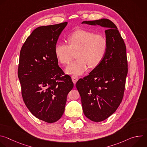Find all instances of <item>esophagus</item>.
Returning <instances> with one entry per match:
<instances>
[{"instance_id":"esophagus-1","label":"esophagus","mask_w":147,"mask_h":147,"mask_svg":"<svg viewBox=\"0 0 147 147\" xmlns=\"http://www.w3.org/2000/svg\"><path fill=\"white\" fill-rule=\"evenodd\" d=\"M71 78H72V81H73L74 84H76L77 82V81H78V77L76 76H72Z\"/></svg>"}]
</instances>
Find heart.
Returning a JSON list of instances; mask_svg holds the SVG:
<instances>
[{
	"mask_svg": "<svg viewBox=\"0 0 147 147\" xmlns=\"http://www.w3.org/2000/svg\"><path fill=\"white\" fill-rule=\"evenodd\" d=\"M69 44L61 42L55 49V55L62 64H69L76 52V60L66 69L69 74L81 75L90 67L97 66L103 59L107 49L104 36L84 30H77L69 36Z\"/></svg>",
	"mask_w": 147,
	"mask_h": 147,
	"instance_id": "b5f03b06",
	"label": "heart"
}]
</instances>
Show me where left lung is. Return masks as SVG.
<instances>
[{
  "instance_id": "1",
  "label": "left lung",
  "mask_w": 147,
  "mask_h": 147,
  "mask_svg": "<svg viewBox=\"0 0 147 147\" xmlns=\"http://www.w3.org/2000/svg\"><path fill=\"white\" fill-rule=\"evenodd\" d=\"M81 24L106 28L105 55L89 75L79 79L76 85L85 116L99 122L115 113L122 100L128 72L126 47L117 27L109 19L84 21Z\"/></svg>"
}]
</instances>
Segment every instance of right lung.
Returning a JSON list of instances; mask_svg holds the SVG:
<instances>
[{
    "label": "right lung",
    "instance_id": "right-lung-1",
    "mask_svg": "<svg viewBox=\"0 0 147 147\" xmlns=\"http://www.w3.org/2000/svg\"><path fill=\"white\" fill-rule=\"evenodd\" d=\"M67 25L65 22L36 28L20 51L18 77L23 100L34 116L49 123L61 118L74 87L70 76L64 75L59 66L55 52Z\"/></svg>",
    "mask_w": 147,
    "mask_h": 147
}]
</instances>
